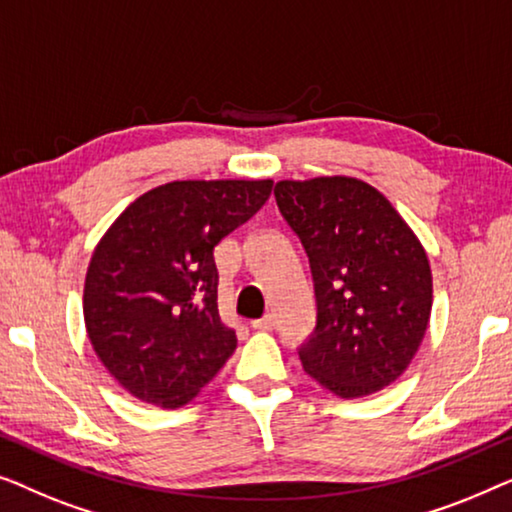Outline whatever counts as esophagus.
Listing matches in <instances>:
<instances>
[{"instance_id": "obj_1", "label": "esophagus", "mask_w": 512, "mask_h": 512, "mask_svg": "<svg viewBox=\"0 0 512 512\" xmlns=\"http://www.w3.org/2000/svg\"><path fill=\"white\" fill-rule=\"evenodd\" d=\"M273 327H276V318L273 315H264V318L259 320H253V329H259V331H271Z\"/></svg>"}]
</instances>
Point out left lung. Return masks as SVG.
I'll list each match as a JSON object with an SVG mask.
<instances>
[{
  "instance_id": "8db88e82",
  "label": "left lung",
  "mask_w": 512,
  "mask_h": 512,
  "mask_svg": "<svg viewBox=\"0 0 512 512\" xmlns=\"http://www.w3.org/2000/svg\"><path fill=\"white\" fill-rule=\"evenodd\" d=\"M280 213L304 243L318 325L308 376L341 399L392 385L427 334L434 285L424 246L383 192L352 176L278 181Z\"/></svg>"
}]
</instances>
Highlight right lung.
<instances>
[{
  "instance_id": "right-lung-1",
  "label": "right lung",
  "mask_w": 512,
  "mask_h": 512,
  "mask_svg": "<svg viewBox=\"0 0 512 512\" xmlns=\"http://www.w3.org/2000/svg\"><path fill=\"white\" fill-rule=\"evenodd\" d=\"M273 181H174L134 199L90 257L85 331L139 401L181 408L211 383L236 334L218 313L213 250L269 199Z\"/></svg>"
}]
</instances>
